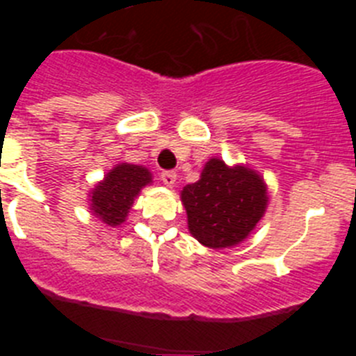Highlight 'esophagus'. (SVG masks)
<instances>
[{
	"instance_id": "obj_1",
	"label": "esophagus",
	"mask_w": 356,
	"mask_h": 356,
	"mask_svg": "<svg viewBox=\"0 0 356 356\" xmlns=\"http://www.w3.org/2000/svg\"><path fill=\"white\" fill-rule=\"evenodd\" d=\"M160 180L163 181V185H168V187H172L176 181V172L175 171H162L160 172Z\"/></svg>"
}]
</instances>
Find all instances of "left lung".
Returning a JSON list of instances; mask_svg holds the SVG:
<instances>
[{
	"mask_svg": "<svg viewBox=\"0 0 356 356\" xmlns=\"http://www.w3.org/2000/svg\"><path fill=\"white\" fill-rule=\"evenodd\" d=\"M191 234L203 244L235 246L250 235L264 216L267 193L264 180L246 168L229 169L210 159L201 178L181 191Z\"/></svg>",
	"mask_w": 356,
	"mask_h": 356,
	"instance_id": "1",
	"label": "left lung"
}]
</instances>
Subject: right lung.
Here are the masks:
<instances>
[{"mask_svg": "<svg viewBox=\"0 0 356 356\" xmlns=\"http://www.w3.org/2000/svg\"><path fill=\"white\" fill-rule=\"evenodd\" d=\"M151 181V175L143 165L119 163L99 185H96L90 200L92 212L103 222L118 226L124 221L128 210L134 205V197L140 188Z\"/></svg>", "mask_w": 356, "mask_h": 356, "instance_id": "obj_1", "label": "right lung"}]
</instances>
